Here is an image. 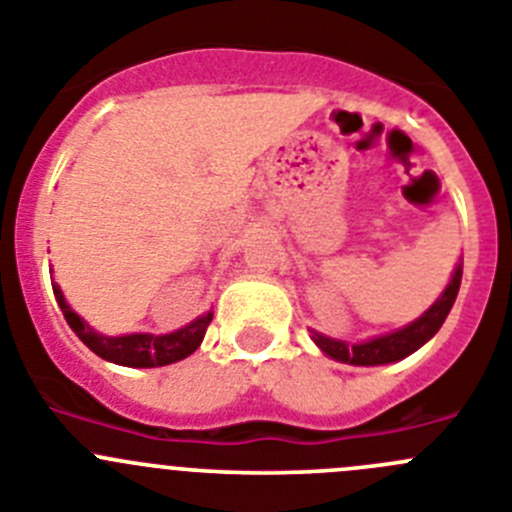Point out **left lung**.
Instances as JSON below:
<instances>
[{
    "label": "left lung",
    "mask_w": 512,
    "mask_h": 512,
    "mask_svg": "<svg viewBox=\"0 0 512 512\" xmlns=\"http://www.w3.org/2000/svg\"><path fill=\"white\" fill-rule=\"evenodd\" d=\"M460 283H462V257L460 262L452 270V278L447 283V288L442 290L437 300L419 315L417 321L407 323V326H401L399 331L384 333V336H374L369 341H358V343H348L341 341V338H331L323 336V333L313 331L308 328L310 338L328 358L333 361H341V364H351V366H384V364H394V361H401V358L412 356L417 348H422L429 338H434V333L442 328L444 318L450 315L452 305H455L457 293H460Z\"/></svg>",
    "instance_id": "8db88e82"
}]
</instances>
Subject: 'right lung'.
Returning <instances> with one entry per match:
<instances>
[{
  "label": "right lung",
  "instance_id": "1",
  "mask_svg": "<svg viewBox=\"0 0 512 512\" xmlns=\"http://www.w3.org/2000/svg\"><path fill=\"white\" fill-rule=\"evenodd\" d=\"M52 275V270H50ZM52 293H55L57 305H60L62 315L68 326L73 328L75 336L95 353V356L111 361L118 366H131V369H156V366H169L181 361V358L191 356L204 341L207 326L212 323V310L197 315L194 321L186 323L184 328L171 333H126V336H105L90 328L85 318H80L73 308L68 305L65 295H62L60 285L52 283Z\"/></svg>",
  "mask_w": 512,
  "mask_h": 512
}]
</instances>
